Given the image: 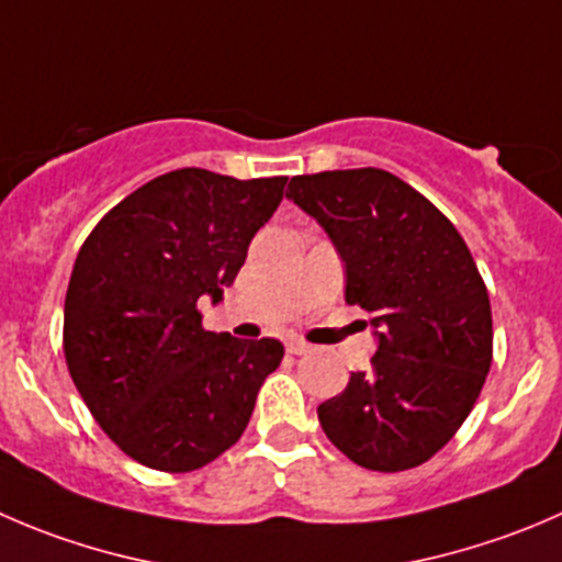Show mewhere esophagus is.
Segmentation results:
<instances>
[{
	"label": "esophagus",
	"instance_id": "obj_1",
	"mask_svg": "<svg viewBox=\"0 0 562 562\" xmlns=\"http://www.w3.org/2000/svg\"><path fill=\"white\" fill-rule=\"evenodd\" d=\"M285 348H288V353H307V351H313V346H310V342H304V340H299V337H291V340L285 342Z\"/></svg>",
	"mask_w": 562,
	"mask_h": 562
}]
</instances>
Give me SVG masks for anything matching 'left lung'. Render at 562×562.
<instances>
[{
	"label": "left lung",
	"mask_w": 562,
	"mask_h": 562,
	"mask_svg": "<svg viewBox=\"0 0 562 562\" xmlns=\"http://www.w3.org/2000/svg\"><path fill=\"white\" fill-rule=\"evenodd\" d=\"M285 198L329 233L346 302L379 329L370 368L318 406L321 428L364 470L426 464L492 368V304L470 247L431 200L375 167L296 176Z\"/></svg>",
	"instance_id": "obj_1"
}]
</instances>
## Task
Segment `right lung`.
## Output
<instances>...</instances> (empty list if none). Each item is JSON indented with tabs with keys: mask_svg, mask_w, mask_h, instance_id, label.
<instances>
[{
	"mask_svg": "<svg viewBox=\"0 0 562 562\" xmlns=\"http://www.w3.org/2000/svg\"><path fill=\"white\" fill-rule=\"evenodd\" d=\"M285 181L172 170L120 200L76 255L63 324L70 379L103 434L150 470L220 459L280 368V340L205 331L198 302H220L236 280Z\"/></svg>",
	"mask_w": 562,
	"mask_h": 562,
	"instance_id": "add662e5",
	"label": "right lung"
}]
</instances>
